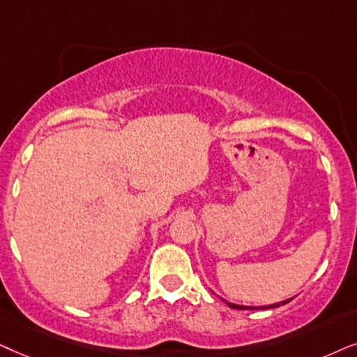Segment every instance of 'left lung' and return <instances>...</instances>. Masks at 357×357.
<instances>
[{"label": "left lung", "mask_w": 357, "mask_h": 357, "mask_svg": "<svg viewBox=\"0 0 357 357\" xmlns=\"http://www.w3.org/2000/svg\"><path fill=\"white\" fill-rule=\"evenodd\" d=\"M291 301H292V298H289V301H282V302H279V303H274V305H266V307H259V308H275V307L286 305V303H289ZM227 305H228V307H231V308H236V310H255V307L236 305V303H230V302H227Z\"/></svg>", "instance_id": "1"}]
</instances>
